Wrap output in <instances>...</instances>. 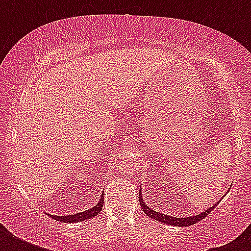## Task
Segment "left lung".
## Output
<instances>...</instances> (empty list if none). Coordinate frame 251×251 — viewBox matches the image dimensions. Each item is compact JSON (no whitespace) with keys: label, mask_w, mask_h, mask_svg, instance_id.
Masks as SVG:
<instances>
[{"label":"left lung","mask_w":251,"mask_h":251,"mask_svg":"<svg viewBox=\"0 0 251 251\" xmlns=\"http://www.w3.org/2000/svg\"><path fill=\"white\" fill-rule=\"evenodd\" d=\"M142 187H139V202H141V207L142 210L145 211V214L149 216V218L153 219V220H156V222L164 223V224H168V226H190L195 223H198L199 220H202L207 216V215L210 214L211 211L214 210L215 207L218 206V203L216 202L214 206H211L210 208H207L206 211H203V212H199L198 215H193V216H187V218H178V216H171V215H165V214H160V212H157V211L152 210V208H150L145 202H143V195H142Z\"/></svg>","instance_id":"1"}]
</instances>
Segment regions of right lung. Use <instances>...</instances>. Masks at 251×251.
I'll list each match as a JSON object with an SVG mask.
<instances>
[{
    "mask_svg": "<svg viewBox=\"0 0 251 251\" xmlns=\"http://www.w3.org/2000/svg\"><path fill=\"white\" fill-rule=\"evenodd\" d=\"M102 204H104V191H102L101 197L99 199V202L96 203L92 208H90V210H86L83 211V212H78V214L66 215V216H57V215H50V216H52V219H56V220L62 223L83 222V220H88V219L95 218L96 215L100 214V211H101L102 208Z\"/></svg>",
    "mask_w": 251,
    "mask_h": 251,
    "instance_id": "right-lung-1",
    "label": "right lung"
}]
</instances>
